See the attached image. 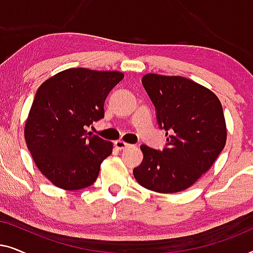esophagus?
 <instances>
[{"label":"esophagus","mask_w":253,"mask_h":253,"mask_svg":"<svg viewBox=\"0 0 253 253\" xmlns=\"http://www.w3.org/2000/svg\"><path fill=\"white\" fill-rule=\"evenodd\" d=\"M132 145L126 143L123 140H117L115 141V147L119 148V150H126V148H130Z\"/></svg>","instance_id":"1"}]
</instances>
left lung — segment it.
<instances>
[{"label": "left lung", "mask_w": 253, "mask_h": 253, "mask_svg": "<svg viewBox=\"0 0 253 253\" xmlns=\"http://www.w3.org/2000/svg\"><path fill=\"white\" fill-rule=\"evenodd\" d=\"M141 83L168 143L164 151L141 145L144 158L133 176L152 191H183L212 167L226 145L222 105L211 89L181 76L146 74Z\"/></svg>", "instance_id": "1"}]
</instances>
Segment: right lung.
Returning <instances> with one entry per match:
<instances>
[{
	"instance_id": "1",
	"label": "right lung",
	"mask_w": 253,
	"mask_h": 253,
	"mask_svg": "<svg viewBox=\"0 0 253 253\" xmlns=\"http://www.w3.org/2000/svg\"><path fill=\"white\" fill-rule=\"evenodd\" d=\"M123 78L120 71L71 68L38 88L24 136L37 167L55 186L74 191L95 182L113 143L85 127L105 116L107 95Z\"/></svg>"
}]
</instances>
